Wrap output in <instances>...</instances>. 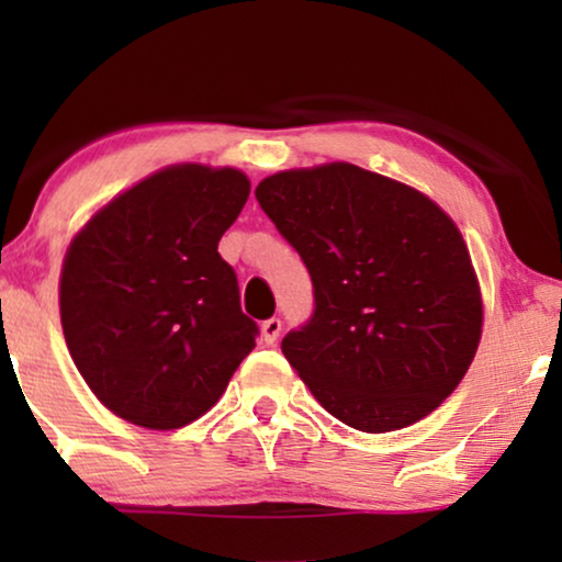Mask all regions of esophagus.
I'll return each mask as SVG.
<instances>
[{
    "mask_svg": "<svg viewBox=\"0 0 562 562\" xmlns=\"http://www.w3.org/2000/svg\"><path fill=\"white\" fill-rule=\"evenodd\" d=\"M281 327H283V322H281L279 317H271V319H266L263 325H260V329H263V340H266L268 345H273L276 340H279V335H281Z\"/></svg>",
    "mask_w": 562,
    "mask_h": 562,
    "instance_id": "1",
    "label": "esophagus"
}]
</instances>
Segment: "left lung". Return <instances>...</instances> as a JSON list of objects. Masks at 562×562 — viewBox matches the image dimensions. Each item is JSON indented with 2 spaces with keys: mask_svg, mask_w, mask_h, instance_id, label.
I'll use <instances>...</instances> for the list:
<instances>
[{
  "mask_svg": "<svg viewBox=\"0 0 562 562\" xmlns=\"http://www.w3.org/2000/svg\"><path fill=\"white\" fill-rule=\"evenodd\" d=\"M256 199L312 276V317L281 350L314 398L360 432L437 409L471 366L483 322L456 222L350 164L273 173Z\"/></svg>",
  "mask_w": 562,
  "mask_h": 562,
  "instance_id": "8db88e82",
  "label": "left lung"
}]
</instances>
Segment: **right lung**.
<instances>
[{"mask_svg": "<svg viewBox=\"0 0 562 562\" xmlns=\"http://www.w3.org/2000/svg\"><path fill=\"white\" fill-rule=\"evenodd\" d=\"M250 194L235 168L153 173L76 235L60 273V325L106 409L179 429L212 409L256 348L220 237Z\"/></svg>", "mask_w": 562, "mask_h": 562, "instance_id": "obj_1", "label": "right lung"}]
</instances>
